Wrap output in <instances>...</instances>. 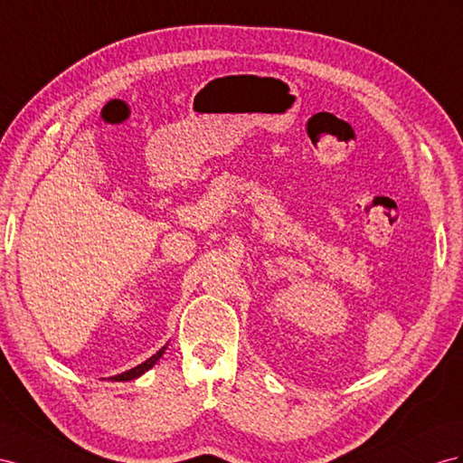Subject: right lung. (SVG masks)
<instances>
[{"instance_id": "right-lung-1", "label": "right lung", "mask_w": 463, "mask_h": 463, "mask_svg": "<svg viewBox=\"0 0 463 463\" xmlns=\"http://www.w3.org/2000/svg\"><path fill=\"white\" fill-rule=\"evenodd\" d=\"M164 350H165V346H162V348H160L156 354H154V355H150V358H148L146 362L138 364L137 367H133V370H127V372H123V373H117V375H113L111 379H113V382H130V379H137V377H140L142 373L148 372L150 367H152L154 364H156V362L162 358Z\"/></svg>"}]
</instances>
